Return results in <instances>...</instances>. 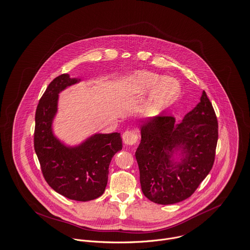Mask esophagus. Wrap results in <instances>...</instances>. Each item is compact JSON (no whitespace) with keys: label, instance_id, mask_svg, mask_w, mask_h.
<instances>
[{"label":"esophagus","instance_id":"esophagus-1","mask_svg":"<svg viewBox=\"0 0 250 250\" xmlns=\"http://www.w3.org/2000/svg\"><path fill=\"white\" fill-rule=\"evenodd\" d=\"M138 135L134 130H126L123 134V141L126 146H133L138 142Z\"/></svg>","mask_w":250,"mask_h":250}]
</instances>
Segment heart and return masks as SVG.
I'll return each instance as SVG.
<instances>
[{"instance_id":"heart-1","label":"heart","mask_w":250,"mask_h":250,"mask_svg":"<svg viewBox=\"0 0 250 250\" xmlns=\"http://www.w3.org/2000/svg\"><path fill=\"white\" fill-rule=\"evenodd\" d=\"M157 74L150 72H139L131 80L132 90L135 92H146L154 88L150 97L147 109L155 110L162 104L173 101L179 94L180 87L176 81L170 78L163 79Z\"/></svg>"}]
</instances>
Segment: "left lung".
Listing matches in <instances>:
<instances>
[{
	"label": "left lung",
	"mask_w": 250,
	"mask_h": 250,
	"mask_svg": "<svg viewBox=\"0 0 250 250\" xmlns=\"http://www.w3.org/2000/svg\"><path fill=\"white\" fill-rule=\"evenodd\" d=\"M218 137V119L205 91L181 122L166 115L146 121L135 152L146 197L164 205L190 197L212 169ZM177 147L185 158L174 166L170 157Z\"/></svg>",
	"instance_id": "obj_1"
}]
</instances>
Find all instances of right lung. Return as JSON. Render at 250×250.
<instances>
[{
	"instance_id": "right-lung-1",
	"label": "right lung",
	"mask_w": 250,
	"mask_h": 250,
	"mask_svg": "<svg viewBox=\"0 0 250 250\" xmlns=\"http://www.w3.org/2000/svg\"><path fill=\"white\" fill-rule=\"evenodd\" d=\"M79 81L63 74L49 84L35 112L33 143L50 187L69 199L88 201L104 194L112 157L122 149L123 144L120 133L116 132L96 134L82 146L69 148L53 135L58 93Z\"/></svg>"
}]
</instances>
